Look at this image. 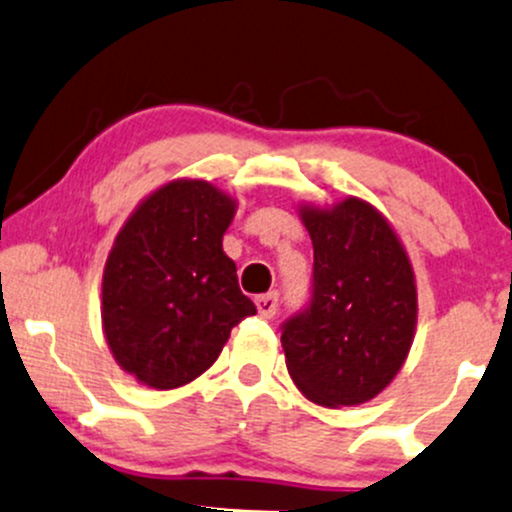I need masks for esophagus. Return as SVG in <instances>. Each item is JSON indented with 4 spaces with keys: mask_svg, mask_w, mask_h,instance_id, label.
<instances>
[{
    "mask_svg": "<svg viewBox=\"0 0 512 512\" xmlns=\"http://www.w3.org/2000/svg\"><path fill=\"white\" fill-rule=\"evenodd\" d=\"M255 305H257V310H260L262 317H274L276 310H279V293L276 291L262 293V296L255 298Z\"/></svg>",
    "mask_w": 512,
    "mask_h": 512,
    "instance_id": "1",
    "label": "esophagus"
}]
</instances>
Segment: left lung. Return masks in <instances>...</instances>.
<instances>
[{
  "mask_svg": "<svg viewBox=\"0 0 512 512\" xmlns=\"http://www.w3.org/2000/svg\"><path fill=\"white\" fill-rule=\"evenodd\" d=\"M313 240V284L281 322L293 383L325 407L368 402L390 385L409 354L416 286L407 252L370 204L303 209Z\"/></svg>",
  "mask_w": 512,
  "mask_h": 512,
  "instance_id": "obj_1",
  "label": "left lung"
}]
</instances>
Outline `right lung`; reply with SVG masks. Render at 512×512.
<instances>
[{"label":"right lung","instance_id":"add662e5","mask_svg":"<svg viewBox=\"0 0 512 512\" xmlns=\"http://www.w3.org/2000/svg\"><path fill=\"white\" fill-rule=\"evenodd\" d=\"M236 204L204 180L161 187L129 216L103 274V327L122 370L156 390L202 375L255 303L221 248Z\"/></svg>","mask_w":512,"mask_h":512}]
</instances>
